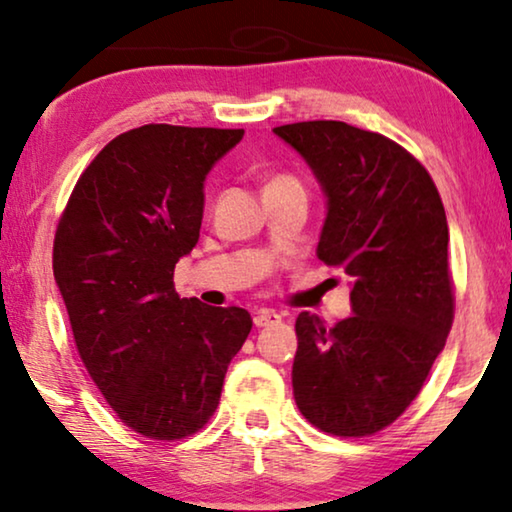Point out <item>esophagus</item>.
Returning <instances> with one entry per match:
<instances>
[{"label": "esophagus", "mask_w": 512, "mask_h": 512, "mask_svg": "<svg viewBox=\"0 0 512 512\" xmlns=\"http://www.w3.org/2000/svg\"><path fill=\"white\" fill-rule=\"evenodd\" d=\"M279 321H282V314H277L275 310H258V312L254 314V324H256L258 328H263V326H277Z\"/></svg>", "instance_id": "esophagus-1"}]
</instances>
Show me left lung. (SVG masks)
<instances>
[{"label": "left lung", "mask_w": 512, "mask_h": 512, "mask_svg": "<svg viewBox=\"0 0 512 512\" xmlns=\"http://www.w3.org/2000/svg\"><path fill=\"white\" fill-rule=\"evenodd\" d=\"M296 149L326 195L317 256L347 275L352 317L326 328L296 319L293 396L333 436L382 431L415 401L454 319L445 207L415 156L342 121L272 130Z\"/></svg>", "instance_id": "8db88e82"}]
</instances>
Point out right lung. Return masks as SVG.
I'll use <instances>...</instances> for the list:
<instances>
[{"instance_id": "add662e5", "label": "right lung", "mask_w": 512, "mask_h": 512, "mask_svg": "<svg viewBox=\"0 0 512 512\" xmlns=\"http://www.w3.org/2000/svg\"><path fill=\"white\" fill-rule=\"evenodd\" d=\"M244 130L151 123L104 146L76 181L53 275L83 366L123 424L153 440L200 431L251 331L242 307L179 298L174 265L198 244L205 179Z\"/></svg>"}]
</instances>
